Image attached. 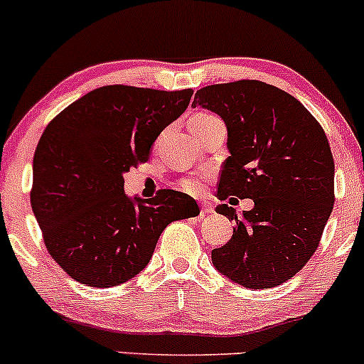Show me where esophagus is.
I'll return each mask as SVG.
<instances>
[{"label":"esophagus","instance_id":"34e87169","mask_svg":"<svg viewBox=\"0 0 364 364\" xmlns=\"http://www.w3.org/2000/svg\"><path fill=\"white\" fill-rule=\"evenodd\" d=\"M213 206H211V203H201V216H206V215H211L213 213Z\"/></svg>","mask_w":364,"mask_h":364}]
</instances>
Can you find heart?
Listing matches in <instances>:
<instances>
[{"instance_id":"1","label":"heart","mask_w":364,"mask_h":364,"mask_svg":"<svg viewBox=\"0 0 364 364\" xmlns=\"http://www.w3.org/2000/svg\"><path fill=\"white\" fill-rule=\"evenodd\" d=\"M213 120H218L215 115H211V113H196V115L191 118V127H201V125H206L210 124V122ZM181 187L183 191H187V193H193V194H198L201 193L203 187H204V182L201 178H196V177H191V178H186V181L181 182Z\"/></svg>"}]
</instances>
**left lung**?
Listing matches in <instances>:
<instances>
[{"label":"left lung","instance_id":"1","mask_svg":"<svg viewBox=\"0 0 364 364\" xmlns=\"http://www.w3.org/2000/svg\"><path fill=\"white\" fill-rule=\"evenodd\" d=\"M193 106L227 125L230 156L220 173V201L235 196L255 208L234 220V235L211 251L222 275L246 289H272L292 279L320 244L333 210L332 151L323 129L296 97L261 80L206 85Z\"/></svg>","mask_w":364,"mask_h":364}]
</instances>
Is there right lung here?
I'll return each instance as SVG.
<instances>
[{"instance_id":"right-lung-1","label":"right lung","mask_w":364,"mask_h":364,"mask_svg":"<svg viewBox=\"0 0 364 364\" xmlns=\"http://www.w3.org/2000/svg\"><path fill=\"white\" fill-rule=\"evenodd\" d=\"M193 92L105 85L44 129L31 204L48 252L73 280L115 287L134 279L168 223L199 215L198 203L178 191H158L153 199L124 193L125 171L149 160L153 142Z\"/></svg>"}]
</instances>
